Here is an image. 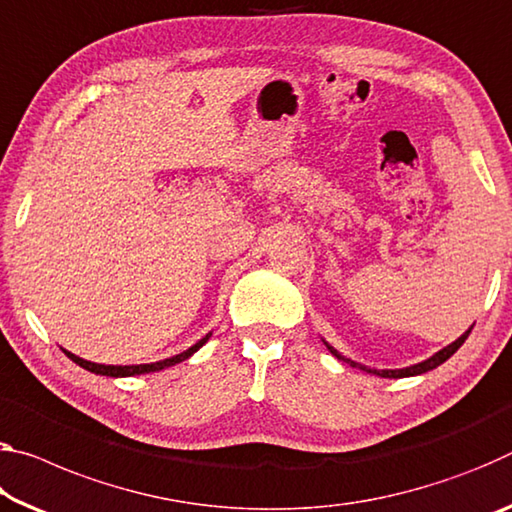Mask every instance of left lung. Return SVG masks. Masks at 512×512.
Returning <instances> with one entry per match:
<instances>
[{"instance_id":"obj_1","label":"left lung","mask_w":512,"mask_h":512,"mask_svg":"<svg viewBox=\"0 0 512 512\" xmlns=\"http://www.w3.org/2000/svg\"><path fill=\"white\" fill-rule=\"evenodd\" d=\"M474 328V326H472ZM472 328H469L465 335H460L456 342L453 344H449V346H444L442 351H437L433 358H428V360H424V362H419V364H412V367H405V369H371V367H364V364H358V362H353V360H348V358H344L342 353H337L335 348H332L328 342H326V346H328V351L335 355L337 360H344V362H348L351 364V367H358V369H362V371H367V373H376V376H380V378H408V376H419V373H426V371H431V369H435V367H440L442 362H446L451 358L453 353L458 351V348L465 344V339L469 337V332H472Z\"/></svg>"}]
</instances>
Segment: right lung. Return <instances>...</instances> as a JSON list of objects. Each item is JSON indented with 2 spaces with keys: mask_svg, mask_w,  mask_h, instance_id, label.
Returning a JSON list of instances; mask_svg holds the SVG:
<instances>
[{
  "mask_svg": "<svg viewBox=\"0 0 512 512\" xmlns=\"http://www.w3.org/2000/svg\"><path fill=\"white\" fill-rule=\"evenodd\" d=\"M209 337H212V332H209V335L202 337L198 344H193L191 348H186L184 353H180V355H173V358H166V360H159V362H150V364H125V367H113V364H97V362L81 360V358H77L75 353L66 351V348H63V353H66L72 362L79 364V367H84L86 371H91V373H100V376H111V378H125V376H141V373L161 371V369H166V367H173V364H177V362L189 360L191 355L196 353L198 348H200L202 344H205Z\"/></svg>",
  "mask_w": 512,
  "mask_h": 512,
  "instance_id": "1",
  "label": "right lung"
}]
</instances>
